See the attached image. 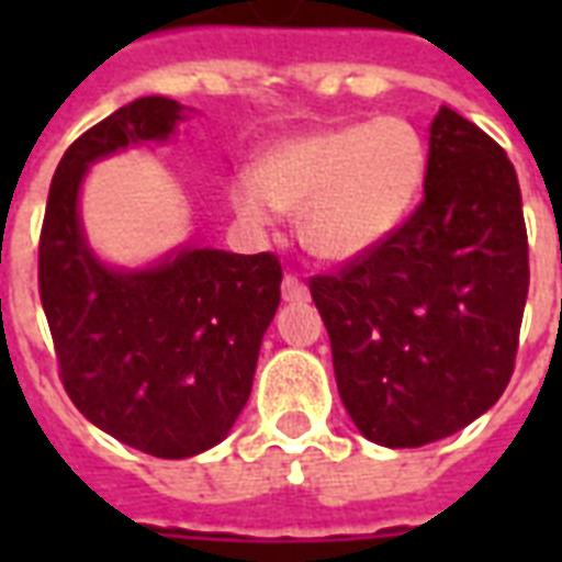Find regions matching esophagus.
I'll use <instances>...</instances> for the list:
<instances>
[{"label": "esophagus", "instance_id": "obj_1", "mask_svg": "<svg viewBox=\"0 0 562 562\" xmlns=\"http://www.w3.org/2000/svg\"><path fill=\"white\" fill-rule=\"evenodd\" d=\"M282 300L285 303H303V300H308V289L303 285L300 277H294V273L282 277Z\"/></svg>", "mask_w": 562, "mask_h": 562}]
</instances>
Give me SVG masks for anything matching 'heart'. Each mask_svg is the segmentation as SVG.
I'll return each mask as SVG.
<instances>
[{"label":"heart","mask_w":562,"mask_h":562,"mask_svg":"<svg viewBox=\"0 0 562 562\" xmlns=\"http://www.w3.org/2000/svg\"><path fill=\"white\" fill-rule=\"evenodd\" d=\"M426 180V145L405 119L333 125L289 136L229 183V206L265 229L277 210L300 212L303 238L326 259L382 245L414 210Z\"/></svg>","instance_id":"1"}]
</instances>
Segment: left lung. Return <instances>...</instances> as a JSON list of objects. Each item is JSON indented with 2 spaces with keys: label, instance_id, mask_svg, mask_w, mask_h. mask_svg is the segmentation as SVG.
<instances>
[{
  "label": "left lung",
  "instance_id": "obj_1",
  "mask_svg": "<svg viewBox=\"0 0 562 562\" xmlns=\"http://www.w3.org/2000/svg\"><path fill=\"white\" fill-rule=\"evenodd\" d=\"M428 134L417 210L338 273L308 280L344 408L391 449L443 440L496 405L514 375L531 280L505 148L449 108Z\"/></svg>",
  "mask_w": 562,
  "mask_h": 562
}]
</instances>
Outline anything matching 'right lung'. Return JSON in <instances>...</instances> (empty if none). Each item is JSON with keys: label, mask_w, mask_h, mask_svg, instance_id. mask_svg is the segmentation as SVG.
<instances>
[{"label": "right lung", "mask_w": 562, "mask_h": 562, "mask_svg": "<svg viewBox=\"0 0 562 562\" xmlns=\"http://www.w3.org/2000/svg\"><path fill=\"white\" fill-rule=\"evenodd\" d=\"M183 108L145 95L81 134L57 166L40 229V303L57 373L83 417L154 458H192L227 437L280 306L273 254L189 247L151 271H110L78 224L92 160L166 139Z\"/></svg>", "instance_id": "obj_1"}]
</instances>
